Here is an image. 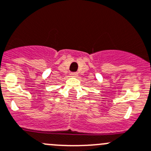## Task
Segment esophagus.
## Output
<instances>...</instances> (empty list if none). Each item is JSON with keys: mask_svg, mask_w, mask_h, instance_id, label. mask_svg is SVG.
<instances>
[{"mask_svg": "<svg viewBox=\"0 0 151 151\" xmlns=\"http://www.w3.org/2000/svg\"><path fill=\"white\" fill-rule=\"evenodd\" d=\"M70 75H71V77H77L78 74H77V73H76V72H71Z\"/></svg>", "mask_w": 151, "mask_h": 151, "instance_id": "esophagus-1", "label": "esophagus"}]
</instances>
